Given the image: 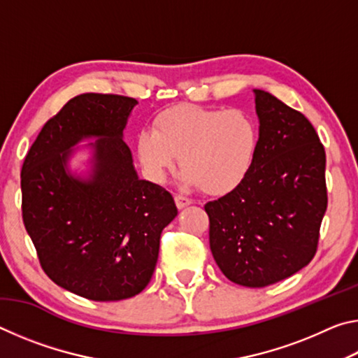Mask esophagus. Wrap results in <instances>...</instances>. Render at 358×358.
<instances>
[{"mask_svg":"<svg viewBox=\"0 0 358 358\" xmlns=\"http://www.w3.org/2000/svg\"><path fill=\"white\" fill-rule=\"evenodd\" d=\"M175 203H177L178 208H185L187 205H191V199H187L186 196H181V194H177V196H175Z\"/></svg>","mask_w":358,"mask_h":358,"instance_id":"34e87169","label":"esophagus"}]
</instances>
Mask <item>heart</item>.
Listing matches in <instances>:
<instances>
[{
  "instance_id": "obj_1",
  "label": "heart",
  "mask_w": 358,
  "mask_h": 358,
  "mask_svg": "<svg viewBox=\"0 0 358 358\" xmlns=\"http://www.w3.org/2000/svg\"><path fill=\"white\" fill-rule=\"evenodd\" d=\"M257 145V126L243 110L183 104L161 112L151 131L138 134L137 155L157 181L164 180L180 156L186 183L220 196L246 178Z\"/></svg>"
}]
</instances>
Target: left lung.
Listing matches in <instances>:
<instances>
[{
  "label": "left lung",
  "instance_id": "left-lung-1",
  "mask_svg": "<svg viewBox=\"0 0 358 358\" xmlns=\"http://www.w3.org/2000/svg\"><path fill=\"white\" fill-rule=\"evenodd\" d=\"M259 145L246 178L205 205L210 250L230 281L265 287L311 262L327 210L325 150L305 115L254 90Z\"/></svg>",
  "mask_w": 358,
  "mask_h": 358
}]
</instances>
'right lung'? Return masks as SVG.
Masks as SVG:
<instances>
[{"instance_id": "add662e5", "label": "right lung", "mask_w": 358, "mask_h": 358, "mask_svg": "<svg viewBox=\"0 0 358 358\" xmlns=\"http://www.w3.org/2000/svg\"><path fill=\"white\" fill-rule=\"evenodd\" d=\"M134 98L85 93L42 126L22 166V217L42 270L94 301L141 294L153 276L161 232L178 210L172 194L138 180L123 129ZM96 136L90 180L67 172L71 147Z\"/></svg>"}]
</instances>
